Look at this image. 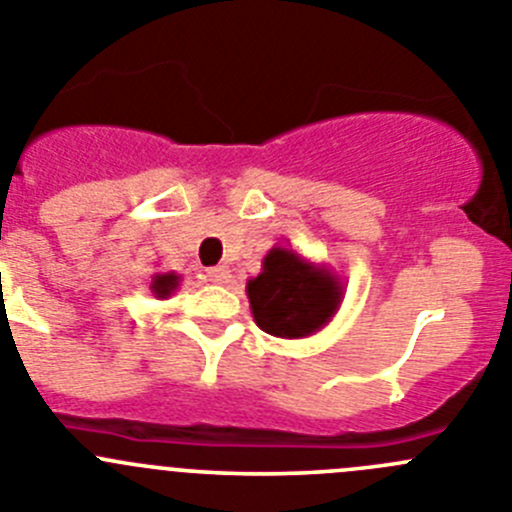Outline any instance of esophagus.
Instances as JSON below:
<instances>
[{"label":"esophagus","instance_id":"obj_1","mask_svg":"<svg viewBox=\"0 0 512 512\" xmlns=\"http://www.w3.org/2000/svg\"><path fill=\"white\" fill-rule=\"evenodd\" d=\"M207 280H209V283H227V280H229V270L224 265L209 267V270H207Z\"/></svg>","mask_w":512,"mask_h":512}]
</instances>
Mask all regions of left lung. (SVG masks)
Masks as SVG:
<instances>
[{
	"mask_svg": "<svg viewBox=\"0 0 512 512\" xmlns=\"http://www.w3.org/2000/svg\"><path fill=\"white\" fill-rule=\"evenodd\" d=\"M343 280L323 262L275 245L260 275L247 280L252 318L275 338H308L333 321L343 303Z\"/></svg>",
	"mask_w": 512,
	"mask_h": 512,
	"instance_id": "left-lung-1",
	"label": "left lung"
}]
</instances>
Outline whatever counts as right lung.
Segmentation results:
<instances>
[{"instance_id": "add662e5", "label": "right lung", "mask_w": 512, "mask_h": 512, "mask_svg": "<svg viewBox=\"0 0 512 512\" xmlns=\"http://www.w3.org/2000/svg\"><path fill=\"white\" fill-rule=\"evenodd\" d=\"M181 285V275L176 272H154L151 275V283H148V290L154 293V298L166 300L174 295V290Z\"/></svg>"}]
</instances>
